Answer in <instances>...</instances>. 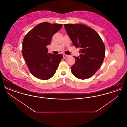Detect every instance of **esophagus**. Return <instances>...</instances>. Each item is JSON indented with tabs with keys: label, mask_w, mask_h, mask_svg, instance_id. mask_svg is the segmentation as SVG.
Instances as JSON below:
<instances>
[{
	"label": "esophagus",
	"mask_w": 127,
	"mask_h": 127,
	"mask_svg": "<svg viewBox=\"0 0 127 127\" xmlns=\"http://www.w3.org/2000/svg\"><path fill=\"white\" fill-rule=\"evenodd\" d=\"M63 56V58H64V59L66 58H67V57H68V55H67L64 54Z\"/></svg>",
	"instance_id": "34e87169"
}]
</instances>
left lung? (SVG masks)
<instances>
[{
	"instance_id": "8db88e82",
	"label": "left lung",
	"mask_w": 127,
	"mask_h": 127,
	"mask_svg": "<svg viewBox=\"0 0 127 127\" xmlns=\"http://www.w3.org/2000/svg\"><path fill=\"white\" fill-rule=\"evenodd\" d=\"M64 27L73 45L80 48L81 53L79 57H74L76 62L71 67V72L78 79H89L102 64L105 45L97 32L86 25L65 24Z\"/></svg>"
}]
</instances>
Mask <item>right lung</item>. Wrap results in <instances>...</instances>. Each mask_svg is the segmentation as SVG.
<instances>
[{
  "mask_svg": "<svg viewBox=\"0 0 127 127\" xmlns=\"http://www.w3.org/2000/svg\"><path fill=\"white\" fill-rule=\"evenodd\" d=\"M62 26V24L41 23L24 37L22 54L29 71L37 79L48 80L52 77L63 58L61 54H48L46 47Z\"/></svg>",
  "mask_w": 127,
  "mask_h": 127,
  "instance_id": "add662e5",
  "label": "right lung"
}]
</instances>
